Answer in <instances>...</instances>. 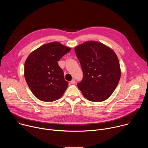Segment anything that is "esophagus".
<instances>
[{
  "instance_id": "esophagus-1",
  "label": "esophagus",
  "mask_w": 148,
  "mask_h": 148,
  "mask_svg": "<svg viewBox=\"0 0 148 148\" xmlns=\"http://www.w3.org/2000/svg\"><path fill=\"white\" fill-rule=\"evenodd\" d=\"M71 83L72 84H75V79H73L71 81Z\"/></svg>"
}]
</instances>
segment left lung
Segmentation results:
<instances>
[{"label":"left lung","mask_w":148,"mask_h":148,"mask_svg":"<svg viewBox=\"0 0 148 148\" xmlns=\"http://www.w3.org/2000/svg\"><path fill=\"white\" fill-rule=\"evenodd\" d=\"M74 50L83 72L78 88L90 101L106 100L115 91L121 78L117 56L111 48L95 41L84 42Z\"/></svg>","instance_id":"8db88e82"}]
</instances>
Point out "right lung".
<instances>
[{
    "label": "right lung",
    "mask_w": 148,
    "mask_h": 148,
    "mask_svg": "<svg viewBox=\"0 0 148 148\" xmlns=\"http://www.w3.org/2000/svg\"><path fill=\"white\" fill-rule=\"evenodd\" d=\"M71 48L57 41L41 46L32 52L25 63V78L34 96L45 102L62 97L68 87L58 61Z\"/></svg>",
    "instance_id": "right-lung-1"
}]
</instances>
